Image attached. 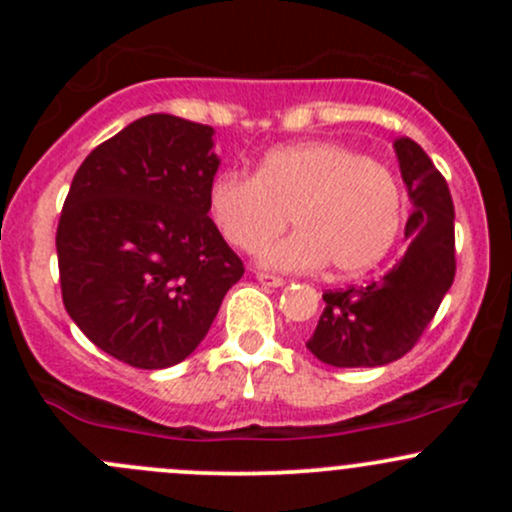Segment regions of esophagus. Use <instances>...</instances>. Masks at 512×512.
<instances>
[{
    "label": "esophagus",
    "mask_w": 512,
    "mask_h": 512,
    "mask_svg": "<svg viewBox=\"0 0 512 512\" xmlns=\"http://www.w3.org/2000/svg\"><path fill=\"white\" fill-rule=\"evenodd\" d=\"M257 280H260L265 287H282V285H285V280H282V277L270 275V272H257Z\"/></svg>",
    "instance_id": "1"
}]
</instances>
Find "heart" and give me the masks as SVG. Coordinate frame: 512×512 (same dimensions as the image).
<instances>
[{
	"label": "heart",
	"mask_w": 512,
	"mask_h": 512,
	"mask_svg": "<svg viewBox=\"0 0 512 512\" xmlns=\"http://www.w3.org/2000/svg\"><path fill=\"white\" fill-rule=\"evenodd\" d=\"M210 213L232 247L255 252L289 223L287 240L262 250L265 267L361 275L384 260L401 227V193L376 160L332 141L270 151L255 175L220 173L210 185Z\"/></svg>",
	"instance_id": "heart-1"
}]
</instances>
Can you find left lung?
<instances>
[{"label":"left lung","instance_id":"left-lung-1","mask_svg":"<svg viewBox=\"0 0 512 512\" xmlns=\"http://www.w3.org/2000/svg\"><path fill=\"white\" fill-rule=\"evenodd\" d=\"M401 178L414 203L404 257L384 277L322 294L307 349L339 369L384 366L414 349L456 277L453 200L446 178L411 138H396Z\"/></svg>","mask_w":512,"mask_h":512}]
</instances>
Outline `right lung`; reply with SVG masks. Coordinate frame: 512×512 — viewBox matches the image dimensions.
<instances>
[{
	"label": "right lung",
	"mask_w": 512,
	"mask_h": 512,
	"mask_svg": "<svg viewBox=\"0 0 512 512\" xmlns=\"http://www.w3.org/2000/svg\"><path fill=\"white\" fill-rule=\"evenodd\" d=\"M213 128L151 113L86 156L56 227L61 297L113 359L165 369L195 352L245 267L210 220Z\"/></svg>",
	"instance_id": "right-lung-1"
}]
</instances>
